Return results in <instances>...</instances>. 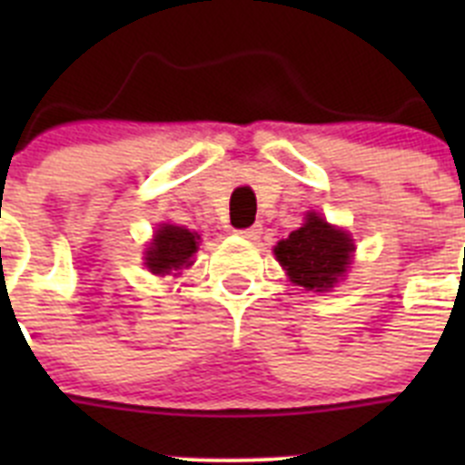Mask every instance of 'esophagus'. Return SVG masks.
<instances>
[{"label": "esophagus", "instance_id": "34e87169", "mask_svg": "<svg viewBox=\"0 0 465 465\" xmlns=\"http://www.w3.org/2000/svg\"><path fill=\"white\" fill-rule=\"evenodd\" d=\"M261 230H262L261 223H253V225H249V228L237 230V235L244 237V240H258V235H261Z\"/></svg>", "mask_w": 465, "mask_h": 465}]
</instances>
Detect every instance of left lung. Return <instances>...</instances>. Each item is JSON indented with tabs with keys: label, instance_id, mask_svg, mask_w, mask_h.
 I'll return each mask as SVG.
<instances>
[{
	"label": "left lung",
	"instance_id": "8db88e82",
	"mask_svg": "<svg viewBox=\"0 0 465 465\" xmlns=\"http://www.w3.org/2000/svg\"><path fill=\"white\" fill-rule=\"evenodd\" d=\"M354 253V242L344 230L328 225L322 216L307 213L302 228L293 230L289 240L274 246V256L282 262L295 286L307 291H328L347 272Z\"/></svg>",
	"mask_w": 465,
	"mask_h": 465
}]
</instances>
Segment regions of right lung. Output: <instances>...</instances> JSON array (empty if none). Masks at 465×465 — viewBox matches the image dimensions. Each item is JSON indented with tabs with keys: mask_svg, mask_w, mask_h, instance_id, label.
<instances>
[{
	"mask_svg": "<svg viewBox=\"0 0 465 465\" xmlns=\"http://www.w3.org/2000/svg\"><path fill=\"white\" fill-rule=\"evenodd\" d=\"M197 232L179 225H160L146 252V268L153 274H170L172 270L188 268L197 253Z\"/></svg>",
	"mask_w": 465,
	"mask_h": 465,
	"instance_id": "obj_1",
	"label": "right lung"
}]
</instances>
